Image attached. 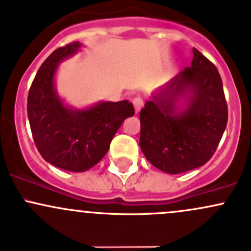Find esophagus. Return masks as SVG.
I'll return each mask as SVG.
<instances>
[{"label":"esophagus","mask_w":251,"mask_h":251,"mask_svg":"<svg viewBox=\"0 0 251 251\" xmlns=\"http://www.w3.org/2000/svg\"><path fill=\"white\" fill-rule=\"evenodd\" d=\"M133 105H134V110H135V112L138 113L139 111H140L141 108H143V106H144L143 99H141L140 97H135L133 99Z\"/></svg>","instance_id":"34e87169"}]
</instances>
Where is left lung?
<instances>
[{"label": "left lung", "mask_w": 251, "mask_h": 251, "mask_svg": "<svg viewBox=\"0 0 251 251\" xmlns=\"http://www.w3.org/2000/svg\"><path fill=\"white\" fill-rule=\"evenodd\" d=\"M222 79L211 61L193 48L190 68L154 90L140 111V149L168 174L202 167L227 125Z\"/></svg>", "instance_id": "1"}]
</instances>
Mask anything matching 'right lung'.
I'll return each instance as SVG.
<instances>
[{"mask_svg": "<svg viewBox=\"0 0 251 251\" xmlns=\"http://www.w3.org/2000/svg\"><path fill=\"white\" fill-rule=\"evenodd\" d=\"M82 47L74 42L54 50L41 65L27 97L31 133L41 156L54 167L76 173L99 163L123 121L134 115L128 100L99 101L86 108L64 102L56 90V71Z\"/></svg>", "mask_w": 251, "mask_h": 251, "instance_id": "add662e5", "label": "right lung"}]
</instances>
